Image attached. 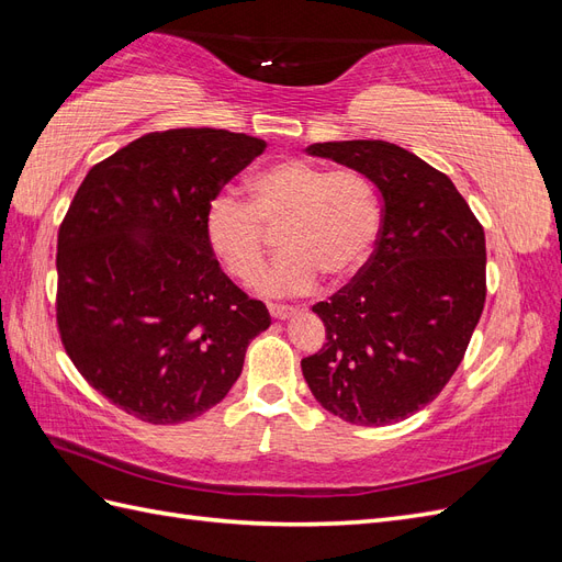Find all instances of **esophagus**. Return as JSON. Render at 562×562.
I'll list each match as a JSON object with an SVG mask.
<instances>
[{
	"label": "esophagus",
	"instance_id": "esophagus-1",
	"mask_svg": "<svg viewBox=\"0 0 562 562\" xmlns=\"http://www.w3.org/2000/svg\"><path fill=\"white\" fill-rule=\"evenodd\" d=\"M271 318H288L293 316V307H285V304H267Z\"/></svg>",
	"mask_w": 562,
	"mask_h": 562
}]
</instances>
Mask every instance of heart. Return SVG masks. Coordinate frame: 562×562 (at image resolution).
Returning a JSON list of instances; mask_svg holds the SVG:
<instances>
[{
  "mask_svg": "<svg viewBox=\"0 0 562 562\" xmlns=\"http://www.w3.org/2000/svg\"><path fill=\"white\" fill-rule=\"evenodd\" d=\"M279 232L283 250L255 288L265 295H304L318 274L342 283L359 271L380 232V201L372 182L353 168H326L281 159L248 180V203L217 196L206 213L213 252L234 279L250 281L265 260L267 234Z\"/></svg>",
  "mask_w": 562,
  "mask_h": 562,
  "instance_id": "obj_1",
  "label": "heart"
}]
</instances>
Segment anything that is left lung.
<instances>
[{"mask_svg": "<svg viewBox=\"0 0 562 562\" xmlns=\"http://www.w3.org/2000/svg\"><path fill=\"white\" fill-rule=\"evenodd\" d=\"M307 151L378 187L382 227L359 274L312 307L326 342L302 359V375L328 413L384 427L431 403L462 363L485 307V232L452 180L398 145Z\"/></svg>", "mask_w": 562, "mask_h": 562, "instance_id": "left-lung-1", "label": "left lung"}]
</instances>
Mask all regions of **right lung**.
<instances>
[{"mask_svg":"<svg viewBox=\"0 0 562 562\" xmlns=\"http://www.w3.org/2000/svg\"><path fill=\"white\" fill-rule=\"evenodd\" d=\"M267 143L155 131L95 164L58 229L60 342L98 394L149 424L190 422L239 380L260 300L220 269L206 213Z\"/></svg>","mask_w":562,"mask_h":562,"instance_id":"obj_1","label":"right lung"}]
</instances>
